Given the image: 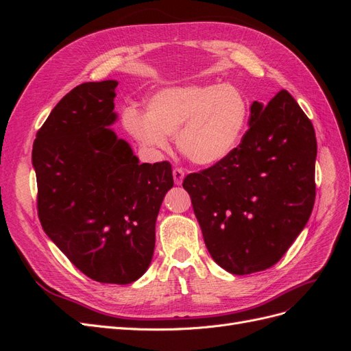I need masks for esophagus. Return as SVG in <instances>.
<instances>
[{
  "label": "esophagus",
  "instance_id": "obj_1",
  "mask_svg": "<svg viewBox=\"0 0 351 351\" xmlns=\"http://www.w3.org/2000/svg\"><path fill=\"white\" fill-rule=\"evenodd\" d=\"M173 176H174V183L176 184H182L183 183V178H184V169L176 167L173 169Z\"/></svg>",
  "mask_w": 351,
  "mask_h": 351
}]
</instances>
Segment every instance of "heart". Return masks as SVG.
<instances>
[{"label": "heart", "instance_id": "obj_1", "mask_svg": "<svg viewBox=\"0 0 351 351\" xmlns=\"http://www.w3.org/2000/svg\"><path fill=\"white\" fill-rule=\"evenodd\" d=\"M249 120V102L232 84L192 83L159 90L146 115L129 110L124 125L152 151H167L176 134L180 154L197 165L222 161L236 149Z\"/></svg>", "mask_w": 351, "mask_h": 351}]
</instances>
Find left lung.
I'll use <instances>...</instances> for the list:
<instances>
[{
  "label": "left lung",
  "mask_w": 351,
  "mask_h": 351,
  "mask_svg": "<svg viewBox=\"0 0 351 351\" xmlns=\"http://www.w3.org/2000/svg\"><path fill=\"white\" fill-rule=\"evenodd\" d=\"M250 112L236 149L183 180L210 256L234 275L274 267L316 196L315 129L299 104L282 89Z\"/></svg>",
  "instance_id": "left-lung-1"
}]
</instances>
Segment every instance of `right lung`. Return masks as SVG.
<instances>
[{"mask_svg":"<svg viewBox=\"0 0 351 351\" xmlns=\"http://www.w3.org/2000/svg\"><path fill=\"white\" fill-rule=\"evenodd\" d=\"M117 84L70 90L38 130L32 162L48 237L90 280L130 284L152 261L156 217L174 178L168 161L139 164L108 129Z\"/></svg>","mask_w":351,"mask_h":351,"instance_id":"obj_1","label":"right lung"}]
</instances>
